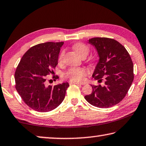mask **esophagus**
Here are the masks:
<instances>
[{
	"instance_id": "obj_1",
	"label": "esophagus",
	"mask_w": 146,
	"mask_h": 146,
	"mask_svg": "<svg viewBox=\"0 0 146 146\" xmlns=\"http://www.w3.org/2000/svg\"><path fill=\"white\" fill-rule=\"evenodd\" d=\"M70 84H80V85H83L84 84V83H81V82H70Z\"/></svg>"
}]
</instances>
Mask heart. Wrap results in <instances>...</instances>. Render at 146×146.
I'll use <instances>...</instances> for the list:
<instances>
[{"mask_svg":"<svg viewBox=\"0 0 146 146\" xmlns=\"http://www.w3.org/2000/svg\"><path fill=\"white\" fill-rule=\"evenodd\" d=\"M73 49L80 56H86L89 54L90 48L86 44L83 43H77L74 44L73 46ZM64 52H61L58 56V62L61 63L63 60ZM88 74V71L84 68H71L69 69L66 73L64 76L66 78H68L72 81L80 82L82 81L84 79L85 76Z\"/></svg>","mask_w":146,"mask_h":146,"instance_id":"b5f03b06","label":"heart"}]
</instances>
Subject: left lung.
Returning a JSON list of instances; mask_svg holds the SVG:
<instances>
[{"label": "left lung", "mask_w": 146, "mask_h": 146, "mask_svg": "<svg viewBox=\"0 0 146 146\" xmlns=\"http://www.w3.org/2000/svg\"><path fill=\"white\" fill-rule=\"evenodd\" d=\"M89 43L96 47L99 60L93 77L104 85H91L92 92L84 98L98 108H109L122 101L134 79L133 63L121 43L114 39L94 38Z\"/></svg>", "instance_id": "1"}]
</instances>
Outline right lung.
<instances>
[{
    "label": "right lung",
    "mask_w": 146,
    "mask_h": 146,
    "mask_svg": "<svg viewBox=\"0 0 146 146\" xmlns=\"http://www.w3.org/2000/svg\"><path fill=\"white\" fill-rule=\"evenodd\" d=\"M64 42H46L34 45L23 55L15 72V88L25 104L38 112L54 110L62 103L68 82L48 85L47 75H53Z\"/></svg>",
    "instance_id": "1"
}]
</instances>
